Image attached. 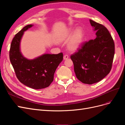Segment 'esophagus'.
Returning <instances> with one entry per match:
<instances>
[{"mask_svg":"<svg viewBox=\"0 0 125 125\" xmlns=\"http://www.w3.org/2000/svg\"><path fill=\"white\" fill-rule=\"evenodd\" d=\"M69 58V56H68V55H65L63 56V59L64 60H66V59H67L68 58Z\"/></svg>","mask_w":125,"mask_h":125,"instance_id":"34e87169","label":"esophagus"}]
</instances>
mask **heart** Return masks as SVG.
Masks as SVG:
<instances>
[{
  "label": "heart",
  "mask_w": 125,
  "mask_h": 125,
  "mask_svg": "<svg viewBox=\"0 0 125 125\" xmlns=\"http://www.w3.org/2000/svg\"><path fill=\"white\" fill-rule=\"evenodd\" d=\"M72 30L70 31L63 36L62 41H65L69 38ZM83 38V33L81 29H77L71 36L70 40L68 43V48L71 51H75L80 47Z\"/></svg>",
  "instance_id": "1"
}]
</instances>
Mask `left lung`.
I'll return each instance as SVG.
<instances>
[{
  "label": "left lung",
  "instance_id": "obj_1",
  "mask_svg": "<svg viewBox=\"0 0 125 125\" xmlns=\"http://www.w3.org/2000/svg\"><path fill=\"white\" fill-rule=\"evenodd\" d=\"M90 22L96 31V37L82 43L70 58L78 80L83 83L92 84L100 81L110 73L115 44L106 28L92 20Z\"/></svg>",
  "mask_w": 125,
  "mask_h": 125
}]
</instances>
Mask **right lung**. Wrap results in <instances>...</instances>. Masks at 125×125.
Returning a JSON list of instances; mask_svg holds the SVG:
<instances>
[{
  "mask_svg": "<svg viewBox=\"0 0 125 125\" xmlns=\"http://www.w3.org/2000/svg\"><path fill=\"white\" fill-rule=\"evenodd\" d=\"M33 26L26 25L15 35L9 51V58L17 78L25 85L34 89L47 88L53 81L57 68L63 59L62 52L44 54L33 60L22 55L20 43L23 33Z\"/></svg>",
  "mask_w": 125,
  "mask_h": 125,
  "instance_id": "add662e5",
  "label": "right lung"
}]
</instances>
